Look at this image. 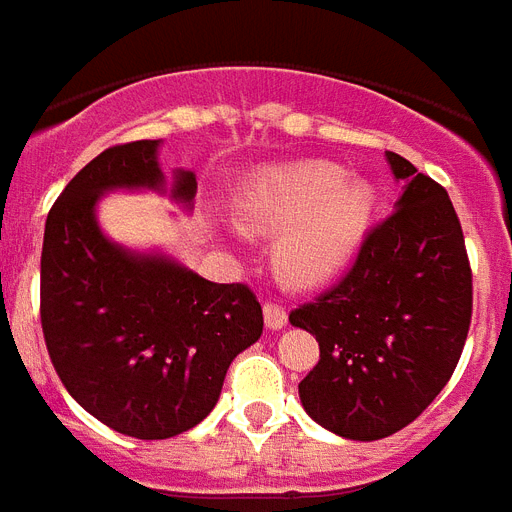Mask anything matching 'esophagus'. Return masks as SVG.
<instances>
[{
    "label": "esophagus",
    "mask_w": 512,
    "mask_h": 512,
    "mask_svg": "<svg viewBox=\"0 0 512 512\" xmlns=\"http://www.w3.org/2000/svg\"><path fill=\"white\" fill-rule=\"evenodd\" d=\"M263 315H265V326H268L270 331H281V328L289 323V315H286L284 307L273 305V302H268V305L263 307Z\"/></svg>",
    "instance_id": "1"
}]
</instances>
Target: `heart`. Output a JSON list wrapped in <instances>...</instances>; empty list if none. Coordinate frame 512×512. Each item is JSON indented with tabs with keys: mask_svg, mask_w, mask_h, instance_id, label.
Here are the masks:
<instances>
[{
	"mask_svg": "<svg viewBox=\"0 0 512 512\" xmlns=\"http://www.w3.org/2000/svg\"><path fill=\"white\" fill-rule=\"evenodd\" d=\"M376 213V191L331 162L270 170L234 205L244 234L276 236L273 263L294 286L328 284L355 260Z\"/></svg>",
	"mask_w": 512,
	"mask_h": 512,
	"instance_id": "1",
	"label": "heart"
}]
</instances>
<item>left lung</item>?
<instances>
[{
    "instance_id": "1",
    "label": "left lung",
    "mask_w": 512,
    "mask_h": 512,
    "mask_svg": "<svg viewBox=\"0 0 512 512\" xmlns=\"http://www.w3.org/2000/svg\"><path fill=\"white\" fill-rule=\"evenodd\" d=\"M386 162L405 184L394 213L331 292L289 315L321 347L299 381L305 413L355 442L415 421L450 381L471 326V265L447 191L405 157Z\"/></svg>"
}]
</instances>
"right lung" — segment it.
<instances>
[{
	"label": "right lung",
	"instance_id": "add662e5",
	"mask_svg": "<svg viewBox=\"0 0 512 512\" xmlns=\"http://www.w3.org/2000/svg\"><path fill=\"white\" fill-rule=\"evenodd\" d=\"M160 139L105 149L54 202L41 249V328L70 397L136 439H168L205 421L228 365L263 334L244 284H213L168 252H141L102 231L99 199L155 191L191 210L197 176L165 181Z\"/></svg>",
	"mask_w": 512,
	"mask_h": 512
}]
</instances>
